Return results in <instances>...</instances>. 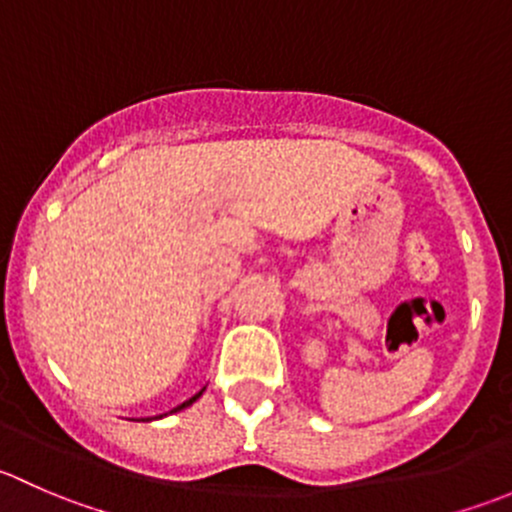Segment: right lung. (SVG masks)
Listing matches in <instances>:
<instances>
[{
	"mask_svg": "<svg viewBox=\"0 0 512 512\" xmlns=\"http://www.w3.org/2000/svg\"><path fill=\"white\" fill-rule=\"evenodd\" d=\"M203 391H205V386H203V389H200V391H198V394H195V396H190V399H188V401H183V404H180V406H175V409H173V411H170V414H178V411H183V409H188V406H193V404H195V401H198V399H200V396H203ZM163 416H168V414H160V416H156V418H163ZM146 421H151V418H146Z\"/></svg>",
	"mask_w": 512,
	"mask_h": 512,
	"instance_id": "obj_1",
	"label": "right lung"
}]
</instances>
